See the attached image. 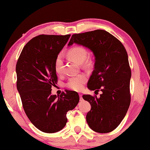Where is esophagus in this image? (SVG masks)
Returning a JSON list of instances; mask_svg holds the SVG:
<instances>
[{"label": "esophagus", "mask_w": 150, "mask_h": 150, "mask_svg": "<svg viewBox=\"0 0 150 150\" xmlns=\"http://www.w3.org/2000/svg\"><path fill=\"white\" fill-rule=\"evenodd\" d=\"M79 97H80V100L82 101L83 100V97H82V95H81V94H79Z\"/></svg>", "instance_id": "1"}]
</instances>
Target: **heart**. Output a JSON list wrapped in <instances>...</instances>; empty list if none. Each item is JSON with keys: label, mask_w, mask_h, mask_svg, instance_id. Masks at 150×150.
Listing matches in <instances>:
<instances>
[{"label": "heart", "mask_w": 150, "mask_h": 150, "mask_svg": "<svg viewBox=\"0 0 150 150\" xmlns=\"http://www.w3.org/2000/svg\"><path fill=\"white\" fill-rule=\"evenodd\" d=\"M68 55L72 60H75L78 63H83L86 60L87 57V51L82 47H72L68 51ZM54 69L57 74H60L63 69V58L62 54L60 53L56 56L54 62ZM87 81V76L84 74L72 76L68 80L67 83V86L70 89L79 91L83 88L84 84Z\"/></svg>", "instance_id": "heart-1"}]
</instances>
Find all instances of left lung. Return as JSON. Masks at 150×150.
<instances>
[{
    "mask_svg": "<svg viewBox=\"0 0 150 150\" xmlns=\"http://www.w3.org/2000/svg\"><path fill=\"white\" fill-rule=\"evenodd\" d=\"M74 43L93 53L95 69L88 88L102 92L99 97L83 95L91 105L86 115L87 122L97 133L112 132L125 117L131 102L132 71L126 49L117 38L103 30L74 34L68 46Z\"/></svg>",
    "mask_w": 150,
    "mask_h": 150,
    "instance_id": "obj_1",
    "label": "left lung"
}]
</instances>
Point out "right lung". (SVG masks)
<instances>
[{"instance_id": "add662e5", "label": "right lung", "mask_w": 150, "mask_h": 150, "mask_svg": "<svg viewBox=\"0 0 150 150\" xmlns=\"http://www.w3.org/2000/svg\"><path fill=\"white\" fill-rule=\"evenodd\" d=\"M71 35H40L22 50L16 65V88L27 117L39 130L55 133L65 127L66 114L79 101V94L66 90L51 95L57 83L54 62Z\"/></svg>"}]
</instances>
